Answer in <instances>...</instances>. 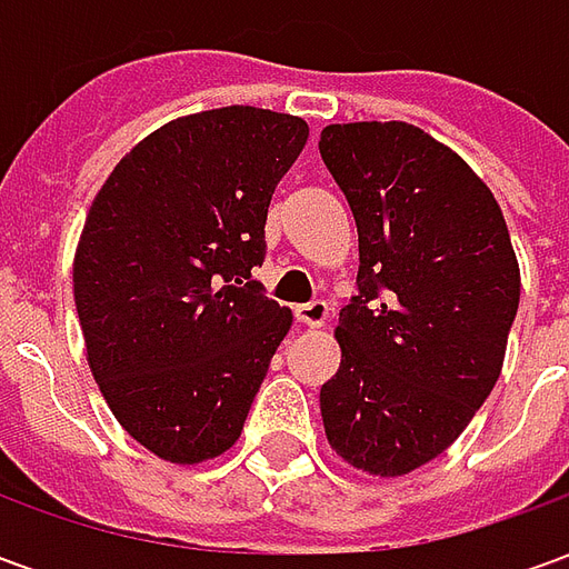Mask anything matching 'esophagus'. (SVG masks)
<instances>
[{
	"label": "esophagus",
	"instance_id": "esophagus-1",
	"mask_svg": "<svg viewBox=\"0 0 569 569\" xmlns=\"http://www.w3.org/2000/svg\"><path fill=\"white\" fill-rule=\"evenodd\" d=\"M296 317L298 322H305L310 329H320L322 322H326V317H329V305L320 301V298H317V301H308V305H298Z\"/></svg>",
	"mask_w": 569,
	"mask_h": 569
}]
</instances>
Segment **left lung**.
<instances>
[{"label": "left lung", "instance_id": "1", "mask_svg": "<svg viewBox=\"0 0 569 569\" xmlns=\"http://www.w3.org/2000/svg\"><path fill=\"white\" fill-rule=\"evenodd\" d=\"M320 154L359 231L341 366L320 390L326 439L369 476H408L453 445L500 378L518 259L490 188L415 124H329Z\"/></svg>", "mask_w": 569, "mask_h": 569}]
</instances>
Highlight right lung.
Returning <instances> with one entry per match:
<instances>
[{
	"label": "right lung",
	"mask_w": 569,
	"mask_h": 569,
	"mask_svg": "<svg viewBox=\"0 0 569 569\" xmlns=\"http://www.w3.org/2000/svg\"><path fill=\"white\" fill-rule=\"evenodd\" d=\"M305 142L301 118L256 106L176 118L93 198L72 264L88 366L118 423L161 460L203 463L240 439L292 326L252 268Z\"/></svg>",
	"instance_id": "right-lung-1"
}]
</instances>
